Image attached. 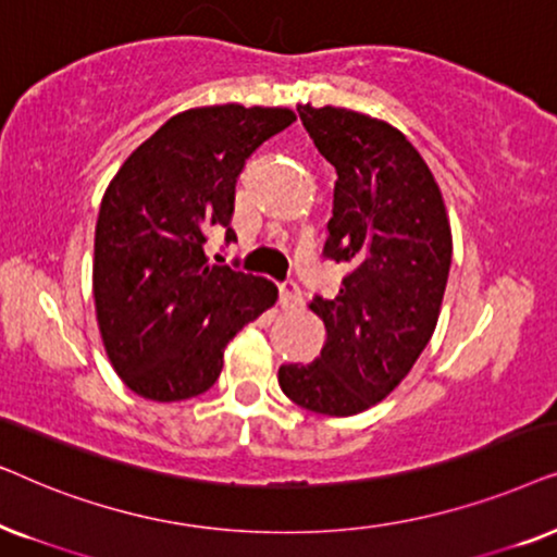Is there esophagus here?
Instances as JSON below:
<instances>
[{
  "label": "esophagus",
  "instance_id": "34e87169",
  "mask_svg": "<svg viewBox=\"0 0 557 557\" xmlns=\"http://www.w3.org/2000/svg\"><path fill=\"white\" fill-rule=\"evenodd\" d=\"M302 302L300 287L295 283H283L280 285V308L283 310H295Z\"/></svg>",
  "mask_w": 557,
  "mask_h": 557
}]
</instances>
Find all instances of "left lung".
<instances>
[{
  "mask_svg": "<svg viewBox=\"0 0 557 557\" xmlns=\"http://www.w3.org/2000/svg\"><path fill=\"white\" fill-rule=\"evenodd\" d=\"M302 127L336 170L323 255L348 274L333 300L313 298L321 356L280 367V387L306 410L348 418L382 403L438 325L454 236L443 193L410 139L341 107L298 103Z\"/></svg>",
  "mask_w": 557,
  "mask_h": 557,
  "instance_id": "obj_1",
  "label": "left lung"
}]
</instances>
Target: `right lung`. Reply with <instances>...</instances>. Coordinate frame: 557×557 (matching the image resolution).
I'll use <instances>...</instances> for the list:
<instances>
[{
  "instance_id": "add662e5",
  "label": "right lung",
  "mask_w": 557,
  "mask_h": 557,
  "mask_svg": "<svg viewBox=\"0 0 557 557\" xmlns=\"http://www.w3.org/2000/svg\"><path fill=\"white\" fill-rule=\"evenodd\" d=\"M283 107L188 109L111 177L94 239V302L119 380L152 403L213 387L224 348L277 300L270 280L211 264L203 244L234 213L244 160L290 127Z\"/></svg>"
}]
</instances>
